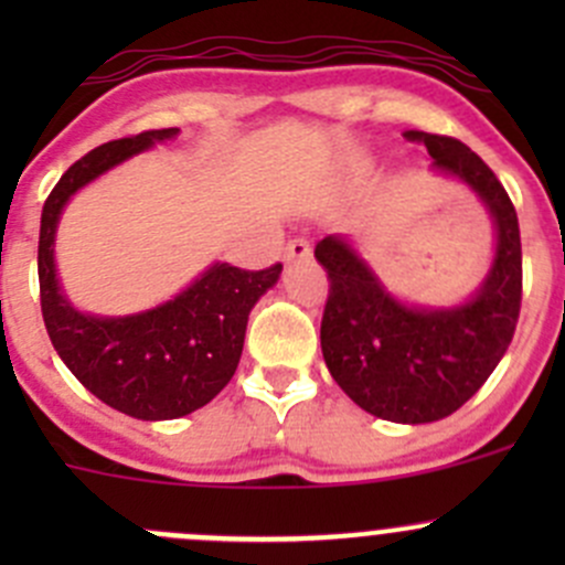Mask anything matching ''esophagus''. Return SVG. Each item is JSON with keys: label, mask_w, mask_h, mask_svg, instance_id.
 Segmentation results:
<instances>
[{"label": "esophagus", "mask_w": 565, "mask_h": 565, "mask_svg": "<svg viewBox=\"0 0 565 565\" xmlns=\"http://www.w3.org/2000/svg\"><path fill=\"white\" fill-rule=\"evenodd\" d=\"M311 256V246L309 241L298 237V241H289L287 248H284V259L287 262H300V259H309Z\"/></svg>", "instance_id": "esophagus-1"}]
</instances>
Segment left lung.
Here are the masks:
<instances>
[{
	"mask_svg": "<svg viewBox=\"0 0 565 565\" xmlns=\"http://www.w3.org/2000/svg\"><path fill=\"white\" fill-rule=\"evenodd\" d=\"M431 156V169L470 188L494 226V256L481 287L457 306L426 309L388 292L344 235L317 243L328 270L322 358L330 377L361 409L393 424L448 418L487 383L514 339L522 303L520 221L492 169L451 136L404 130Z\"/></svg>",
	"mask_w": 565,
	"mask_h": 565,
	"instance_id": "left-lung-1",
	"label": "left lung"
}]
</instances>
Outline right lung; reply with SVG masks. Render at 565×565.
Wrapping results in <instances>:
<instances>
[{
	"label": "right lung",
	"mask_w": 565,
	"mask_h": 565,
	"mask_svg": "<svg viewBox=\"0 0 565 565\" xmlns=\"http://www.w3.org/2000/svg\"><path fill=\"white\" fill-rule=\"evenodd\" d=\"M177 134L145 130L95 147L60 177L40 215V309L51 344L84 388L139 420L182 418L224 391L241 363L250 309L281 276V265L241 270L215 262L172 300L125 317L87 315L67 300L54 259L65 204L108 169Z\"/></svg>",
	"instance_id": "right-lung-1"
}]
</instances>
